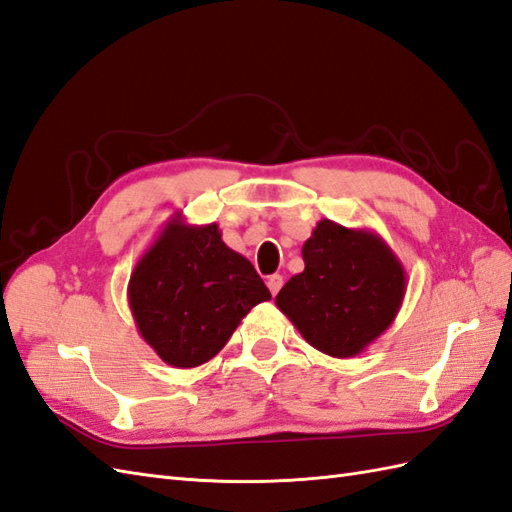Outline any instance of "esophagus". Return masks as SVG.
Wrapping results in <instances>:
<instances>
[{"instance_id": "obj_1", "label": "esophagus", "mask_w": 512, "mask_h": 512, "mask_svg": "<svg viewBox=\"0 0 512 512\" xmlns=\"http://www.w3.org/2000/svg\"><path fill=\"white\" fill-rule=\"evenodd\" d=\"M266 285H268L270 294L275 296V294L281 290V285H283V277H281V275H270V277H268V281H266Z\"/></svg>"}]
</instances>
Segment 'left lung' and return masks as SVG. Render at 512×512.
Listing matches in <instances>:
<instances>
[{
    "label": "left lung",
    "instance_id": "obj_1",
    "mask_svg": "<svg viewBox=\"0 0 512 512\" xmlns=\"http://www.w3.org/2000/svg\"><path fill=\"white\" fill-rule=\"evenodd\" d=\"M305 270L277 294L299 334L331 358H355L395 323L406 270L375 231L320 220L303 244Z\"/></svg>",
    "mask_w": 512,
    "mask_h": 512
}]
</instances>
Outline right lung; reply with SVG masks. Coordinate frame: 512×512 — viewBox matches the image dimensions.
<instances>
[{
	"instance_id": "add662e5",
	"label": "right lung",
	"mask_w": 512,
	"mask_h": 512,
	"mask_svg": "<svg viewBox=\"0 0 512 512\" xmlns=\"http://www.w3.org/2000/svg\"><path fill=\"white\" fill-rule=\"evenodd\" d=\"M128 305L139 336L174 368L209 362L270 290L253 264L222 242L216 222H165L130 272Z\"/></svg>"
}]
</instances>
